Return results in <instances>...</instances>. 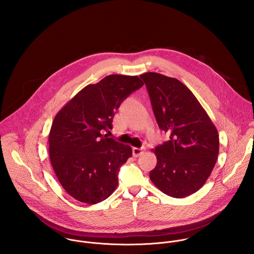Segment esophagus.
Wrapping results in <instances>:
<instances>
[{"label": "esophagus", "mask_w": 254, "mask_h": 254, "mask_svg": "<svg viewBox=\"0 0 254 254\" xmlns=\"http://www.w3.org/2000/svg\"><path fill=\"white\" fill-rule=\"evenodd\" d=\"M144 150H145V146H143V147H134L133 148V155L135 157H138V156L143 154Z\"/></svg>", "instance_id": "34e87169"}]
</instances>
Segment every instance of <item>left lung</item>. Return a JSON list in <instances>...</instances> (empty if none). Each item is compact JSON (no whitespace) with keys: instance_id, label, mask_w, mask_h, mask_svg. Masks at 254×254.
<instances>
[{"instance_id":"left-lung-1","label":"left lung","mask_w":254,"mask_h":254,"mask_svg":"<svg viewBox=\"0 0 254 254\" xmlns=\"http://www.w3.org/2000/svg\"><path fill=\"white\" fill-rule=\"evenodd\" d=\"M160 130L170 140L157 145L151 182L165 194L182 198L197 191L210 176L219 153V135L194 95L175 78L155 72L140 76Z\"/></svg>"}]
</instances>
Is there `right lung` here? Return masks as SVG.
Segmentation results:
<instances>
[{
    "label": "right lung",
    "mask_w": 254,
    "mask_h": 254,
    "mask_svg": "<svg viewBox=\"0 0 254 254\" xmlns=\"http://www.w3.org/2000/svg\"><path fill=\"white\" fill-rule=\"evenodd\" d=\"M143 85L138 76L109 75L83 88L56 115L49 135L51 163L63 188L78 201L101 202L116 189L132 147L103 132L112 129L115 111Z\"/></svg>",
    "instance_id": "1"
}]
</instances>
